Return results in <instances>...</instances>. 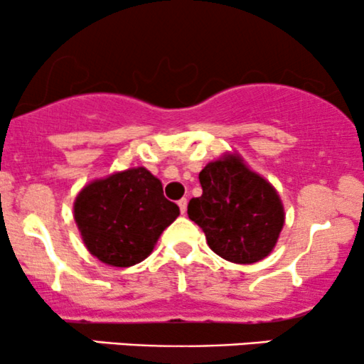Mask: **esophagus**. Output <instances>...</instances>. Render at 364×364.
<instances>
[{
	"mask_svg": "<svg viewBox=\"0 0 364 364\" xmlns=\"http://www.w3.org/2000/svg\"><path fill=\"white\" fill-rule=\"evenodd\" d=\"M178 205H179V210H181V214H186V207H188V200L186 198H181L178 202Z\"/></svg>",
	"mask_w": 364,
	"mask_h": 364,
	"instance_id": "obj_1",
	"label": "esophagus"
}]
</instances>
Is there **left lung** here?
I'll return each instance as SVG.
<instances>
[{"mask_svg": "<svg viewBox=\"0 0 364 364\" xmlns=\"http://www.w3.org/2000/svg\"><path fill=\"white\" fill-rule=\"evenodd\" d=\"M203 193L188 203V217L205 232L207 245L241 265L269 257L286 220L277 190L236 152H224L200 171Z\"/></svg>", "mask_w": 364, "mask_h": 364, "instance_id": "8db88e82", "label": "left lung"}]
</instances>
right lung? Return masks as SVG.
I'll list each match as a JSON object with an SVG mask.
<instances>
[{"mask_svg": "<svg viewBox=\"0 0 364 364\" xmlns=\"http://www.w3.org/2000/svg\"><path fill=\"white\" fill-rule=\"evenodd\" d=\"M179 207L161 179L144 166L92 179L73 202V219L90 255L111 267H132L149 257Z\"/></svg>", "mask_w": 364, "mask_h": 364, "instance_id": "add662e5", "label": "right lung"}]
</instances>
